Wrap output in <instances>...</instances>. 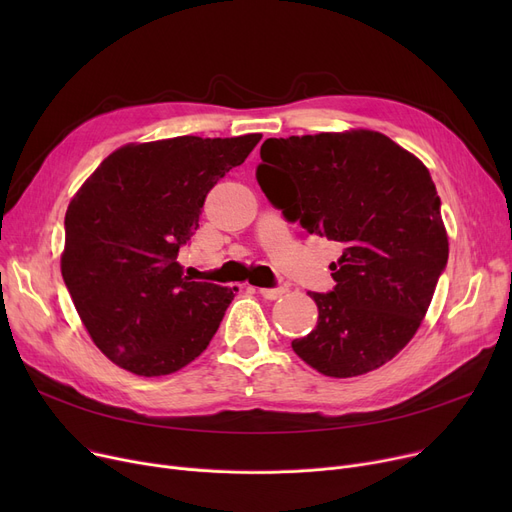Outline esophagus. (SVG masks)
<instances>
[{"mask_svg":"<svg viewBox=\"0 0 512 512\" xmlns=\"http://www.w3.org/2000/svg\"><path fill=\"white\" fill-rule=\"evenodd\" d=\"M288 292L286 286H274V288H259V294L263 299H270V301H276L280 297H284V294Z\"/></svg>","mask_w":512,"mask_h":512,"instance_id":"1","label":"esophagus"}]
</instances>
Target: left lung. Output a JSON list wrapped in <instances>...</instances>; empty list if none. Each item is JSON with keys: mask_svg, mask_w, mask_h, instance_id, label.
Here are the masks:
<instances>
[{"mask_svg": "<svg viewBox=\"0 0 512 512\" xmlns=\"http://www.w3.org/2000/svg\"><path fill=\"white\" fill-rule=\"evenodd\" d=\"M257 182L284 220L340 247L336 286L292 351L330 378L382 367L407 346L446 270L448 236L427 168L373 130L267 139Z\"/></svg>", "mask_w": 512, "mask_h": 512, "instance_id": "obj_1", "label": "left lung"}]
</instances>
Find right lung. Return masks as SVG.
Here are the masks:
<instances>
[{
	"label": "right lung",
	"mask_w": 512,
	"mask_h": 512,
	"mask_svg": "<svg viewBox=\"0 0 512 512\" xmlns=\"http://www.w3.org/2000/svg\"><path fill=\"white\" fill-rule=\"evenodd\" d=\"M261 134L176 137L107 155L68 205L62 276L99 351L155 378L197 359L238 288L193 282L176 261L207 193Z\"/></svg>",
	"instance_id": "1"
}]
</instances>
